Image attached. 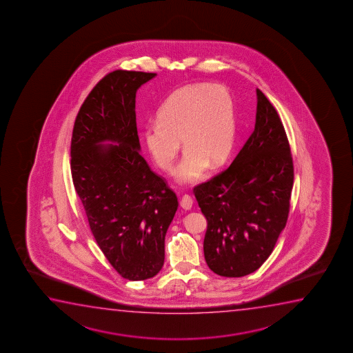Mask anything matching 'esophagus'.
<instances>
[{
	"mask_svg": "<svg viewBox=\"0 0 353 353\" xmlns=\"http://www.w3.org/2000/svg\"><path fill=\"white\" fill-rule=\"evenodd\" d=\"M179 205H181V208H183V210L188 211L193 206V199H192L190 195H183V198L181 200Z\"/></svg>",
	"mask_w": 353,
	"mask_h": 353,
	"instance_id": "esophagus-1",
	"label": "esophagus"
}]
</instances>
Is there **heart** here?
I'll use <instances>...</instances> for the list:
<instances>
[{
    "label": "heart",
    "mask_w": 353,
    "mask_h": 353,
    "mask_svg": "<svg viewBox=\"0 0 353 353\" xmlns=\"http://www.w3.org/2000/svg\"><path fill=\"white\" fill-rule=\"evenodd\" d=\"M157 121L145 128L143 141L155 164L166 172L183 143V158L174 177L181 184H195L208 166L218 168L232 153L235 135V102L221 84H194L174 90L160 107Z\"/></svg>",
    "instance_id": "obj_1"
}]
</instances>
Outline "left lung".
Returning a JSON list of instances; mask_svg holds the SVG:
<instances>
[{"mask_svg":"<svg viewBox=\"0 0 353 353\" xmlns=\"http://www.w3.org/2000/svg\"><path fill=\"white\" fill-rule=\"evenodd\" d=\"M294 168L275 107L256 89V125L232 165L194 188L208 219L203 254L224 277L254 272L285 229Z\"/></svg>","mask_w":353,"mask_h":353,"instance_id":"8db88e82","label":"left lung"}]
</instances>
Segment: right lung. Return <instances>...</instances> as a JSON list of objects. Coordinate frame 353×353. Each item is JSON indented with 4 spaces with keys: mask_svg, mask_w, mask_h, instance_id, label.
Returning a JSON list of instances; mask_svg holds the SVG:
<instances>
[{
    "mask_svg": "<svg viewBox=\"0 0 353 353\" xmlns=\"http://www.w3.org/2000/svg\"><path fill=\"white\" fill-rule=\"evenodd\" d=\"M155 76L106 74L83 102L71 140L73 185L90 230L107 261L130 281L161 270L165 235L179 208L176 194L140 153L136 92Z\"/></svg>",
    "mask_w": 353,
    "mask_h": 353,
    "instance_id": "add662e5",
    "label": "right lung"
}]
</instances>
